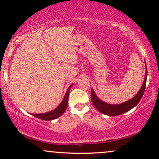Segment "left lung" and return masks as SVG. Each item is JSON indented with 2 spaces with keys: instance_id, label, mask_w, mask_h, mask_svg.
<instances>
[{
  "instance_id": "8db88e82",
  "label": "left lung",
  "mask_w": 159,
  "mask_h": 159,
  "mask_svg": "<svg viewBox=\"0 0 159 159\" xmlns=\"http://www.w3.org/2000/svg\"><path fill=\"white\" fill-rule=\"evenodd\" d=\"M147 67H146V73H145V77L144 82L142 85V88H140L138 94L134 96L133 98L125 102V103L119 104V105H111V104H108L105 102L101 101L98 98L95 94L94 91L92 89L91 90V101L92 103L96 109L101 113H103V114L108 115V116H118V115L122 114L128 111L132 108H134L142 98L143 94L145 92V84H146L147 80Z\"/></svg>"
}]
</instances>
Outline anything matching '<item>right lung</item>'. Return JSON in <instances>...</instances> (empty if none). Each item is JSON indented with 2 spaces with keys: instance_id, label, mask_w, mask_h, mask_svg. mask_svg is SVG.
I'll return each instance as SVG.
<instances>
[{
  "instance_id": "1",
  "label": "right lung",
  "mask_w": 159,
  "mask_h": 159,
  "mask_svg": "<svg viewBox=\"0 0 159 159\" xmlns=\"http://www.w3.org/2000/svg\"><path fill=\"white\" fill-rule=\"evenodd\" d=\"M71 85L69 87L68 90H67L66 94H65V96L63 99V101L59 106H58L57 108H55V109L51 111L45 113V114H32L34 116L37 117V118L43 119V120H46V121H51L53 120V119H55L58 117L64 114L65 111L66 109L67 104H68V99H69V90H70Z\"/></svg>"
}]
</instances>
